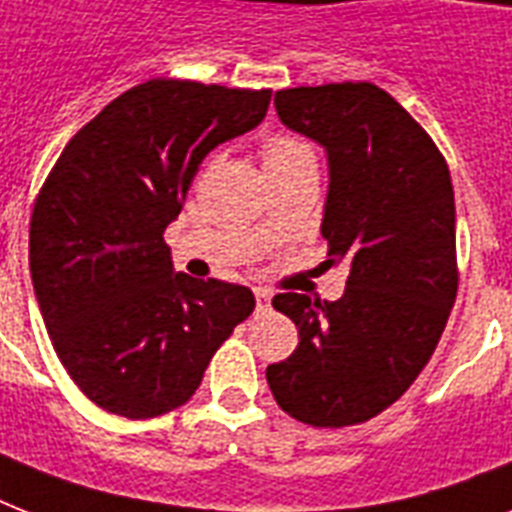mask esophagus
<instances>
[{
	"mask_svg": "<svg viewBox=\"0 0 512 512\" xmlns=\"http://www.w3.org/2000/svg\"><path fill=\"white\" fill-rule=\"evenodd\" d=\"M255 303H257V311L260 313L271 311V292L263 287H255Z\"/></svg>",
	"mask_w": 512,
	"mask_h": 512,
	"instance_id": "1",
	"label": "esophagus"
}]
</instances>
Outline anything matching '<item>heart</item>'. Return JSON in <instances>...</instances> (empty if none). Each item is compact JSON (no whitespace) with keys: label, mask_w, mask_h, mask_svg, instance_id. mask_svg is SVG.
Returning <instances> with one entry per match:
<instances>
[{"label":"heart","mask_w":512,"mask_h":512,"mask_svg":"<svg viewBox=\"0 0 512 512\" xmlns=\"http://www.w3.org/2000/svg\"><path fill=\"white\" fill-rule=\"evenodd\" d=\"M300 159H313V151L305 143L287 138V135H279L265 146V164H289L300 162Z\"/></svg>","instance_id":"heart-1"}]
</instances>
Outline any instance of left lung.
Here are the masks:
<instances>
[{
    "label": "left lung",
    "instance_id": "obj_1",
    "mask_svg": "<svg viewBox=\"0 0 512 512\" xmlns=\"http://www.w3.org/2000/svg\"><path fill=\"white\" fill-rule=\"evenodd\" d=\"M273 106L327 154L321 236L348 281L335 303L273 297L300 345L265 377L295 420L356 425L404 396L441 340L457 297L452 177L428 132L369 82L281 90Z\"/></svg>",
    "mask_w": 512,
    "mask_h": 512
}]
</instances>
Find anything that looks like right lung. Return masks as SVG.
<instances>
[{
  "label": "right lung",
  "mask_w": 512,
  "mask_h": 512,
  "mask_svg": "<svg viewBox=\"0 0 512 512\" xmlns=\"http://www.w3.org/2000/svg\"><path fill=\"white\" fill-rule=\"evenodd\" d=\"M271 90L151 79L68 140L28 236L34 295L84 396L146 420L185 404L215 350L255 311L241 284L177 273L164 228L201 159L255 130Z\"/></svg>",
  "instance_id": "obj_1"
}]
</instances>
